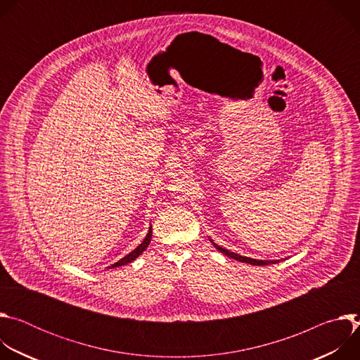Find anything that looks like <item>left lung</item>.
Instances as JSON below:
<instances>
[{"label": "left lung", "instance_id": "obj_1", "mask_svg": "<svg viewBox=\"0 0 360 360\" xmlns=\"http://www.w3.org/2000/svg\"><path fill=\"white\" fill-rule=\"evenodd\" d=\"M211 242H212V245L219 250V252H222L224 255H226V256H229V258H232V259H235V261H239V262H245V264H249V265H258V266H264V265H271V264H278L279 261H262V259H252V258H248V256H242V255H238V253H235V252H231V250H228V249H225V248H222V246H219V245H217L212 239H210Z\"/></svg>", "mask_w": 360, "mask_h": 360}]
</instances>
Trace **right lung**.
Wrapping results in <instances>:
<instances>
[{
    "label": "right lung",
    "instance_id": "right-lung-1",
    "mask_svg": "<svg viewBox=\"0 0 360 360\" xmlns=\"http://www.w3.org/2000/svg\"><path fill=\"white\" fill-rule=\"evenodd\" d=\"M150 238H152V226H149V231H148L146 236L143 238V240H142L134 250H131L127 256H124L122 259H120L118 262H115L114 265H111V266H108V268H110V269H111V268H118V266H122V265H127V264L135 261V259L138 258V256L148 248V245H149V242H150Z\"/></svg>",
    "mask_w": 360,
    "mask_h": 360
}]
</instances>
